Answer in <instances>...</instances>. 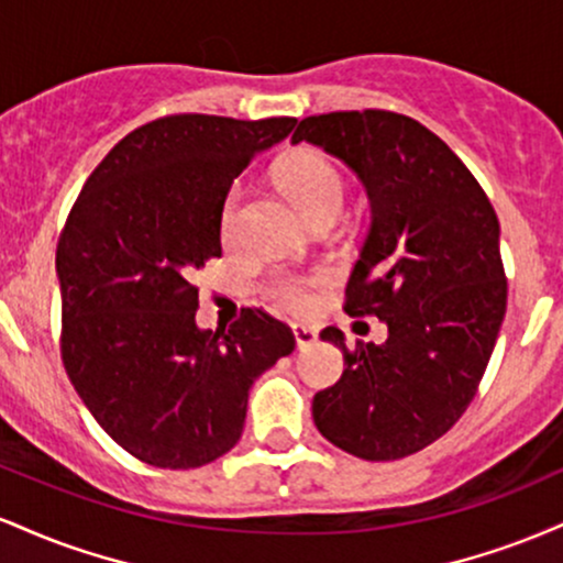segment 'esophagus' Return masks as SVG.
Here are the masks:
<instances>
[{"mask_svg":"<svg viewBox=\"0 0 563 563\" xmlns=\"http://www.w3.org/2000/svg\"><path fill=\"white\" fill-rule=\"evenodd\" d=\"M290 331H294L296 346H299V349L312 346L314 341H318V331H314V328H309V325H301V322H294V325H290Z\"/></svg>","mask_w":563,"mask_h":563,"instance_id":"esophagus-1","label":"esophagus"}]
</instances>
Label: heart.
<instances>
[{"mask_svg": "<svg viewBox=\"0 0 563 563\" xmlns=\"http://www.w3.org/2000/svg\"><path fill=\"white\" fill-rule=\"evenodd\" d=\"M277 183H280L283 192L294 200L296 209L312 222L320 214L335 211L339 214L341 203H344V177L335 169L328 158L314 156V153H303V156L288 161L277 172ZM238 203H241V187H232L224 198L222 206V235L228 238L238 219ZM325 273L312 275H296V273H280L269 280L267 294L273 296L277 303L290 309V312H303L312 303V288L325 283Z\"/></svg>", "mask_w": 563, "mask_h": 563, "instance_id": "1", "label": "heart"}]
</instances>
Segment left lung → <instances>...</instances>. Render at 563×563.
I'll use <instances>...</instances> for the list:
<instances>
[{
    "instance_id": "1",
    "label": "left lung",
    "mask_w": 563,
    "mask_h": 563,
    "mask_svg": "<svg viewBox=\"0 0 563 563\" xmlns=\"http://www.w3.org/2000/svg\"><path fill=\"white\" fill-rule=\"evenodd\" d=\"M294 145L341 158L371 198V230L346 283V314L378 318L384 344L346 346L344 373L312 399L328 442L363 461L429 448L466 412L506 318L500 222L461 158L416 119L339 111L301 119Z\"/></svg>"
}]
</instances>
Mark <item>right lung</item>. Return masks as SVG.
<instances>
[{
    "mask_svg": "<svg viewBox=\"0 0 563 563\" xmlns=\"http://www.w3.org/2000/svg\"><path fill=\"white\" fill-rule=\"evenodd\" d=\"M296 119L177 113L129 132L81 187L55 254L60 354L76 394L129 455L187 471L230 452L249 389L294 352L286 322L245 307L196 325V273L222 256L232 179Z\"/></svg>",
    "mask_w": 563,
    "mask_h": 563,
    "instance_id": "right-lung-1",
    "label": "right lung"
}]
</instances>
